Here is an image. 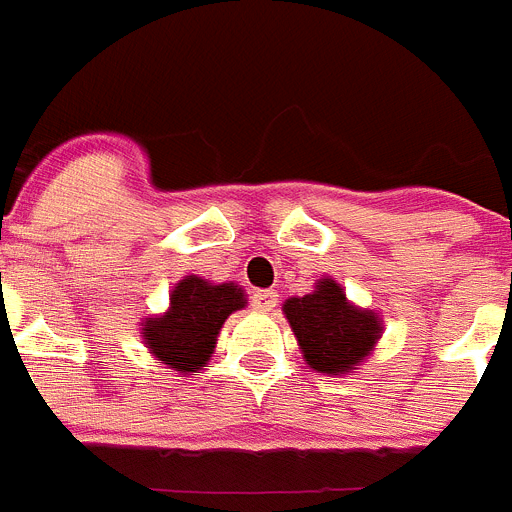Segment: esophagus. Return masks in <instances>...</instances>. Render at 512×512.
I'll use <instances>...</instances> for the list:
<instances>
[{"instance_id": "esophagus-1", "label": "esophagus", "mask_w": 512, "mask_h": 512, "mask_svg": "<svg viewBox=\"0 0 512 512\" xmlns=\"http://www.w3.org/2000/svg\"><path fill=\"white\" fill-rule=\"evenodd\" d=\"M277 300H279V295L274 292V289H259V292H253V297H251L253 307L261 312L274 310V307H277Z\"/></svg>"}]
</instances>
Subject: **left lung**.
I'll return each mask as SVG.
<instances>
[{
	"label": "left lung",
	"instance_id": "obj_1",
	"mask_svg": "<svg viewBox=\"0 0 512 512\" xmlns=\"http://www.w3.org/2000/svg\"><path fill=\"white\" fill-rule=\"evenodd\" d=\"M292 333L310 369L320 374H346L372 354L382 336L377 312L356 307L333 279H320L315 292L284 302Z\"/></svg>",
	"mask_w": 512,
	"mask_h": 512
}]
</instances>
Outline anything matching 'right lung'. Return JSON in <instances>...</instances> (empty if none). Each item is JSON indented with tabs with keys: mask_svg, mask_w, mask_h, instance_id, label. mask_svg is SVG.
I'll list each match as a JSON object with an SVG mask.
<instances>
[{
	"mask_svg": "<svg viewBox=\"0 0 512 512\" xmlns=\"http://www.w3.org/2000/svg\"><path fill=\"white\" fill-rule=\"evenodd\" d=\"M241 307H246V295L238 284H212L192 274L176 284L164 315L143 320V341L174 372H200L228 315Z\"/></svg>",
	"mask_w": 512,
	"mask_h": 512,
	"instance_id": "obj_1",
	"label": "right lung"
}]
</instances>
